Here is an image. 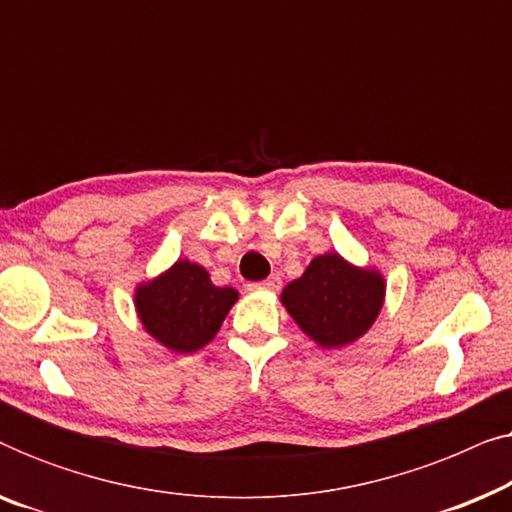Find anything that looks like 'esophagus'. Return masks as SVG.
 <instances>
[{"mask_svg":"<svg viewBox=\"0 0 512 512\" xmlns=\"http://www.w3.org/2000/svg\"><path fill=\"white\" fill-rule=\"evenodd\" d=\"M279 286H282V277L270 275L268 279H263V282H251L249 291H277Z\"/></svg>","mask_w":512,"mask_h":512,"instance_id":"1","label":"esophagus"}]
</instances>
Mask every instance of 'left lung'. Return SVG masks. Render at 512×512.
<instances>
[{
	"label": "left lung",
	"instance_id": "obj_1",
	"mask_svg": "<svg viewBox=\"0 0 512 512\" xmlns=\"http://www.w3.org/2000/svg\"><path fill=\"white\" fill-rule=\"evenodd\" d=\"M384 277L356 268L340 254L312 258L298 279L286 284L282 305L300 331L326 349L352 345L370 326L384 303Z\"/></svg>",
	"mask_w": 512,
	"mask_h": 512
}]
</instances>
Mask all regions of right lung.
I'll return each instance as SVG.
<instances>
[{
  "mask_svg": "<svg viewBox=\"0 0 512 512\" xmlns=\"http://www.w3.org/2000/svg\"><path fill=\"white\" fill-rule=\"evenodd\" d=\"M235 300V289L214 286L209 272L191 261H177L135 291L146 333L179 354L198 352L212 342Z\"/></svg>",
  "mask_w": 512,
  "mask_h": 512,
  "instance_id": "1",
  "label": "right lung"
}]
</instances>
